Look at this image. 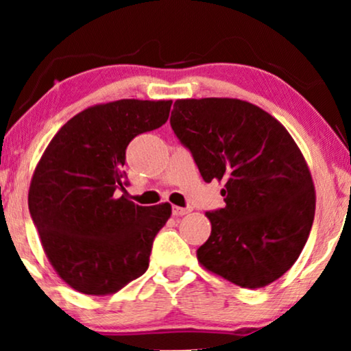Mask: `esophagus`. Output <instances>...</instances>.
Returning a JSON list of instances; mask_svg holds the SVG:
<instances>
[{
  "label": "esophagus",
  "mask_w": 351,
  "mask_h": 351,
  "mask_svg": "<svg viewBox=\"0 0 351 351\" xmlns=\"http://www.w3.org/2000/svg\"><path fill=\"white\" fill-rule=\"evenodd\" d=\"M190 209L189 208H180V206H172V215H176V217H182V215L189 214Z\"/></svg>",
  "instance_id": "esophagus-1"
}]
</instances>
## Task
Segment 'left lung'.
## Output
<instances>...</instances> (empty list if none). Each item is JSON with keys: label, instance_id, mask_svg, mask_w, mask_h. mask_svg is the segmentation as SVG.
Masks as SVG:
<instances>
[{"label": "left lung", "instance_id": "8db88e82", "mask_svg": "<svg viewBox=\"0 0 351 351\" xmlns=\"http://www.w3.org/2000/svg\"><path fill=\"white\" fill-rule=\"evenodd\" d=\"M171 128L204 182H223L225 206L206 213L196 251L206 270L249 289L268 286L299 258L315 219L308 166L286 128L239 99H180Z\"/></svg>", "mask_w": 351, "mask_h": 351}]
</instances>
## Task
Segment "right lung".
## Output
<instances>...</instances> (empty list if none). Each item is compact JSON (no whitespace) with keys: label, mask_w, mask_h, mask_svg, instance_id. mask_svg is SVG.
Masks as SVG:
<instances>
[{"label":"right lung","mask_w":351,"mask_h":351,"mask_svg":"<svg viewBox=\"0 0 351 351\" xmlns=\"http://www.w3.org/2000/svg\"><path fill=\"white\" fill-rule=\"evenodd\" d=\"M172 100L123 99L69 119L43 153L28 209L51 265L75 291L118 292L148 268L153 239L171 204H134L124 191L126 148L162 126Z\"/></svg>","instance_id":"add662e5"}]
</instances>
